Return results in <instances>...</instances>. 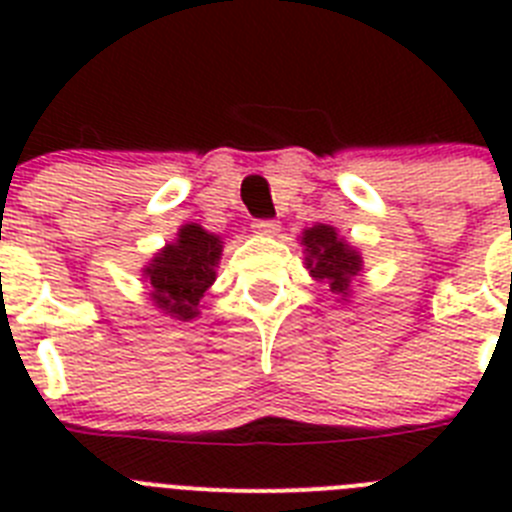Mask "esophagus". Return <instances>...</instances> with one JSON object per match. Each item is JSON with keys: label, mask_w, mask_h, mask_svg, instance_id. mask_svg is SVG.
<instances>
[{"label": "esophagus", "mask_w": 512, "mask_h": 512, "mask_svg": "<svg viewBox=\"0 0 512 512\" xmlns=\"http://www.w3.org/2000/svg\"><path fill=\"white\" fill-rule=\"evenodd\" d=\"M279 228H282V225H279L277 220H256V223H253V230L259 235H277Z\"/></svg>", "instance_id": "1"}]
</instances>
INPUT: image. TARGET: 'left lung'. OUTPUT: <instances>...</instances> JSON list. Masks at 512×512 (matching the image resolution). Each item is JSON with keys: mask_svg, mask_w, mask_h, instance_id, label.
I'll use <instances>...</instances> for the list:
<instances>
[{"mask_svg": "<svg viewBox=\"0 0 512 512\" xmlns=\"http://www.w3.org/2000/svg\"><path fill=\"white\" fill-rule=\"evenodd\" d=\"M305 246V266L315 282H325L330 292L346 300L351 292V282L361 274V253L354 246H348L333 225H312L300 235Z\"/></svg>", "mask_w": 512, "mask_h": 512, "instance_id": "1", "label": "left lung"}]
</instances>
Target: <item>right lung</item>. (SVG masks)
Instances as JSON below:
<instances>
[{"label":"right lung","instance_id":"add662e5","mask_svg":"<svg viewBox=\"0 0 512 512\" xmlns=\"http://www.w3.org/2000/svg\"><path fill=\"white\" fill-rule=\"evenodd\" d=\"M223 253L220 235L207 233L202 225L187 223L179 228L174 243H166L143 269L151 284V300L164 315L176 320H194L200 315V300L215 282V269Z\"/></svg>","mask_w":512,"mask_h":512}]
</instances>
